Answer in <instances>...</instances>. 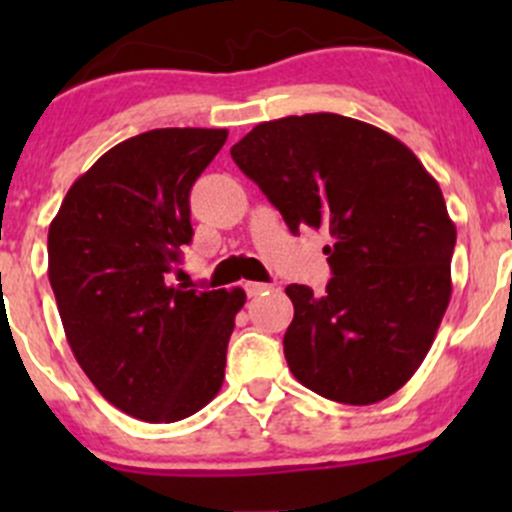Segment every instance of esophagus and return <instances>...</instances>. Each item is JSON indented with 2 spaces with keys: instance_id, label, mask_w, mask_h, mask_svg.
Segmentation results:
<instances>
[{
  "instance_id": "34e87169",
  "label": "esophagus",
  "mask_w": 512,
  "mask_h": 512,
  "mask_svg": "<svg viewBox=\"0 0 512 512\" xmlns=\"http://www.w3.org/2000/svg\"><path fill=\"white\" fill-rule=\"evenodd\" d=\"M265 289H270V285H265V282H247L245 285L247 297H257V294H262Z\"/></svg>"
}]
</instances>
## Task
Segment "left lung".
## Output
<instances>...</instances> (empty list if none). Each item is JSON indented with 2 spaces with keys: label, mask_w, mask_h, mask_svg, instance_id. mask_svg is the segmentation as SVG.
Listing matches in <instances>:
<instances>
[{
  "label": "left lung",
  "mask_w": 512,
  "mask_h": 512,
  "mask_svg": "<svg viewBox=\"0 0 512 512\" xmlns=\"http://www.w3.org/2000/svg\"><path fill=\"white\" fill-rule=\"evenodd\" d=\"M230 156L289 230L332 235L324 297L287 287L294 379L352 406L396 394L426 359L451 302L456 225L433 175L399 138L339 113L260 123Z\"/></svg>",
  "instance_id": "left-lung-1"
}]
</instances>
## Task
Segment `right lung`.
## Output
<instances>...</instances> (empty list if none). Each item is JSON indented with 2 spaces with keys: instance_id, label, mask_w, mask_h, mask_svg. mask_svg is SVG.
<instances>
[{
  "instance_id": "right-lung-1",
  "label": "right lung",
  "mask_w": 512,
  "mask_h": 512,
  "mask_svg": "<svg viewBox=\"0 0 512 512\" xmlns=\"http://www.w3.org/2000/svg\"><path fill=\"white\" fill-rule=\"evenodd\" d=\"M225 128H156L76 180L49 225V282L76 361L123 414L193 416L218 396L245 292L170 285L193 240L190 188Z\"/></svg>"
}]
</instances>
